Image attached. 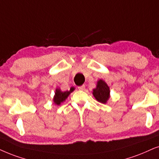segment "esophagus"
Returning a JSON list of instances; mask_svg holds the SVG:
<instances>
[{
  "label": "esophagus",
  "instance_id": "obj_1",
  "mask_svg": "<svg viewBox=\"0 0 159 159\" xmlns=\"http://www.w3.org/2000/svg\"><path fill=\"white\" fill-rule=\"evenodd\" d=\"M78 89L79 90H85V86L84 85H82L81 86H78Z\"/></svg>",
  "mask_w": 159,
  "mask_h": 159
}]
</instances>
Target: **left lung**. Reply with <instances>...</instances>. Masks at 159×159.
<instances>
[{"mask_svg":"<svg viewBox=\"0 0 159 159\" xmlns=\"http://www.w3.org/2000/svg\"><path fill=\"white\" fill-rule=\"evenodd\" d=\"M92 94L100 103L106 104L110 98V88L103 80L100 79L97 82L96 88L92 90Z\"/></svg>","mask_w":159,"mask_h":159,"instance_id":"8db88e82","label":"left lung"}]
</instances>
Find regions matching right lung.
<instances>
[{
	"label": "right lung",
	"instance_id": "obj_1",
	"mask_svg": "<svg viewBox=\"0 0 159 159\" xmlns=\"http://www.w3.org/2000/svg\"><path fill=\"white\" fill-rule=\"evenodd\" d=\"M74 90H75V87L72 86L70 88V90L65 92H62L60 88H56L55 91V95L53 97V103L56 104V105L59 106L60 104L63 102L65 101V100L68 98V96L70 95V93H72Z\"/></svg>",
	"mask_w": 159,
	"mask_h": 159
}]
</instances>
